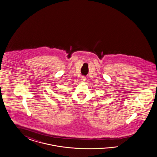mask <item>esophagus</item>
Segmentation results:
<instances>
[{
  "instance_id": "34e87169",
  "label": "esophagus",
  "mask_w": 157,
  "mask_h": 157,
  "mask_svg": "<svg viewBox=\"0 0 157 157\" xmlns=\"http://www.w3.org/2000/svg\"><path fill=\"white\" fill-rule=\"evenodd\" d=\"M86 79V78L85 76H82V78H81V81H82V82H85Z\"/></svg>"
}]
</instances>
